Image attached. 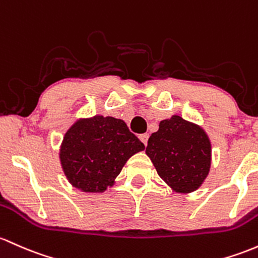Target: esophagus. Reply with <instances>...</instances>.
<instances>
[{"label": "esophagus", "instance_id": "esophagus-1", "mask_svg": "<svg viewBox=\"0 0 258 258\" xmlns=\"http://www.w3.org/2000/svg\"><path fill=\"white\" fill-rule=\"evenodd\" d=\"M148 137H149V135H148V134L140 135V140L142 141V143L144 144V146H147V143H148Z\"/></svg>", "mask_w": 258, "mask_h": 258}]
</instances>
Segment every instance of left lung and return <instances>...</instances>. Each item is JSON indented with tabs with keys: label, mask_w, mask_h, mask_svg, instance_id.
<instances>
[{
	"label": "left lung",
	"mask_w": 258,
	"mask_h": 258,
	"mask_svg": "<svg viewBox=\"0 0 258 258\" xmlns=\"http://www.w3.org/2000/svg\"><path fill=\"white\" fill-rule=\"evenodd\" d=\"M161 180L174 192L191 194L207 179L212 164V143L200 124L179 115L160 121L146 148Z\"/></svg>",
	"instance_id": "left-lung-1"
}]
</instances>
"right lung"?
<instances>
[{
  "mask_svg": "<svg viewBox=\"0 0 258 258\" xmlns=\"http://www.w3.org/2000/svg\"><path fill=\"white\" fill-rule=\"evenodd\" d=\"M146 148L123 120L95 115L76 120L62 140L58 158L64 176L82 192L112 187L127 160Z\"/></svg>",
  "mask_w": 258,
  "mask_h": 258,
  "instance_id": "1",
  "label": "right lung"
}]
</instances>
